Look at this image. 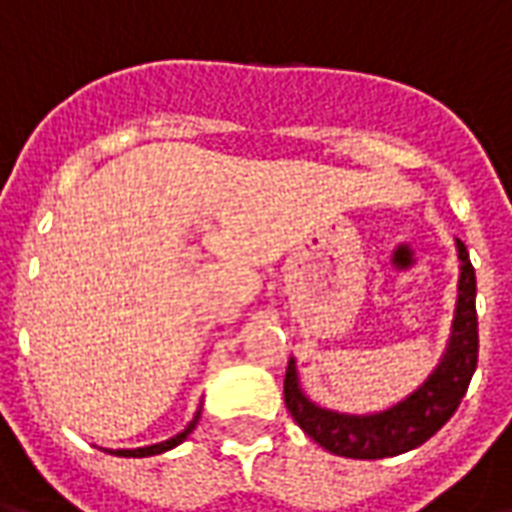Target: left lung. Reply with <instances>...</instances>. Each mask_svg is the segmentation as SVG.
<instances>
[{"label":"left lung","instance_id":"obj_1","mask_svg":"<svg viewBox=\"0 0 512 512\" xmlns=\"http://www.w3.org/2000/svg\"><path fill=\"white\" fill-rule=\"evenodd\" d=\"M455 249L461 260V277H458V301H455L450 340L433 373L400 403L376 414H343L323 408L301 392L296 359L288 362L285 406L290 417L299 422V428L312 441H318L323 450L356 461L392 458L425 444L455 414V408L461 406V397L466 395L477 367V310H474L477 279H474L469 252L458 238H455Z\"/></svg>","mask_w":512,"mask_h":512}]
</instances>
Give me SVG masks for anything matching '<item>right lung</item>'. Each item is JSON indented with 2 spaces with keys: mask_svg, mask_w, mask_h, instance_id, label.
<instances>
[{
  "mask_svg": "<svg viewBox=\"0 0 512 512\" xmlns=\"http://www.w3.org/2000/svg\"><path fill=\"white\" fill-rule=\"evenodd\" d=\"M197 419H200V411L194 414V419H191L186 428L180 430L178 436H172V439L167 441H158V444H150V447H136V450H112V455H123V458H147V455H158V452H167L172 450V447H178L180 441L189 436L191 430L197 428Z\"/></svg>",
  "mask_w": 512,
  "mask_h": 512,
  "instance_id": "add662e5",
  "label": "right lung"
}]
</instances>
